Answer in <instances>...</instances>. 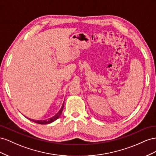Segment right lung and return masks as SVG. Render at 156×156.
<instances>
[{
    "label": "right lung",
    "mask_w": 156,
    "mask_h": 156,
    "mask_svg": "<svg viewBox=\"0 0 156 156\" xmlns=\"http://www.w3.org/2000/svg\"><path fill=\"white\" fill-rule=\"evenodd\" d=\"M64 105H65V103L63 102V105H62L61 109L59 110V111L58 112H57L54 116L51 117V118H49L48 119H44V120H35V119H30V118H28L29 119H30V121L32 122H34V123H38V124H48V123H50L53 122H54L55 120H56L57 119H58L59 118V116L61 115L62 112H63V107H64Z\"/></svg>",
    "instance_id": "add662e5"
}]
</instances>
